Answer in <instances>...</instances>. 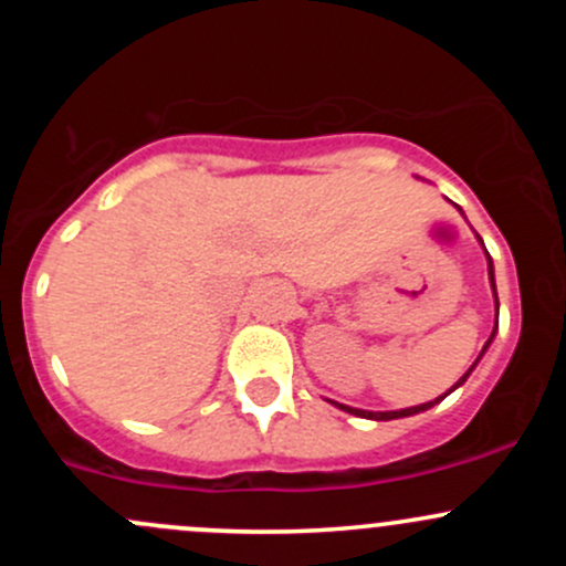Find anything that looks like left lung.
<instances>
[{"mask_svg": "<svg viewBox=\"0 0 566 566\" xmlns=\"http://www.w3.org/2000/svg\"><path fill=\"white\" fill-rule=\"evenodd\" d=\"M458 210H460V208H458ZM482 247H484V243H482ZM484 254H488V251H484ZM488 273H490V287H493V298H495V317H499V293H495V273H493V260H490V254H488ZM495 325H499V319H495ZM493 336H495V328H493V334H490L488 345H484V347H482V353H479V358L484 356V350H488V347H490V342H493ZM479 358H476V361L471 364V367H468V373L462 375V378L458 380V384H454L452 389H449L447 394H443V397H449V394H452L454 389H460V386L465 384L468 375H471L473 369H476ZM443 397H436V399H430V402H421V405H413V408H402V410H361V408H350V405H339V402H334V405H336V408L347 410V413L361 416V419H373V421H391V419H405V416H416V413H421V410H430L432 405L441 402Z\"/></svg>", "mask_w": 566, "mask_h": 566, "instance_id": "left-lung-1", "label": "left lung"}]
</instances>
